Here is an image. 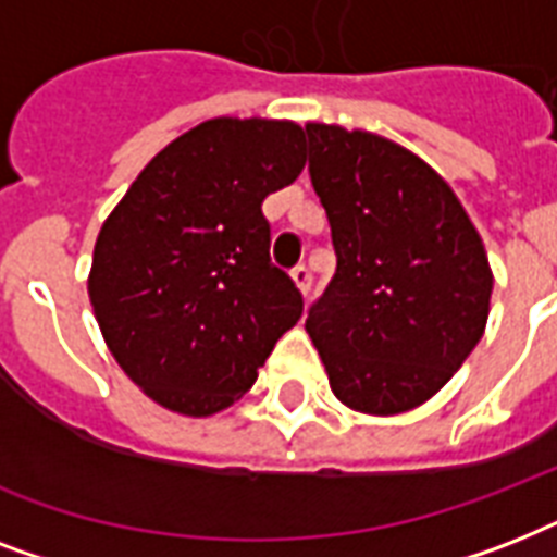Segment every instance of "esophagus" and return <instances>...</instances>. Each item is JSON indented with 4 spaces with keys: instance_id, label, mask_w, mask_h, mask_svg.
Instances as JSON below:
<instances>
[{
    "instance_id": "obj_1",
    "label": "esophagus",
    "mask_w": 557,
    "mask_h": 557,
    "mask_svg": "<svg viewBox=\"0 0 557 557\" xmlns=\"http://www.w3.org/2000/svg\"><path fill=\"white\" fill-rule=\"evenodd\" d=\"M292 280H295L297 288L304 295H309V288H312V271L306 269V265H297V269H292Z\"/></svg>"
}]
</instances>
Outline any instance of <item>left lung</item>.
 Here are the masks:
<instances>
[{
	"instance_id": "1",
	"label": "left lung",
	"mask_w": 557,
	"mask_h": 557,
	"mask_svg": "<svg viewBox=\"0 0 557 557\" xmlns=\"http://www.w3.org/2000/svg\"><path fill=\"white\" fill-rule=\"evenodd\" d=\"M306 135L338 257L306 332L344 405L405 413L483 338L494 286L483 239L445 178L405 147L326 124Z\"/></svg>"
}]
</instances>
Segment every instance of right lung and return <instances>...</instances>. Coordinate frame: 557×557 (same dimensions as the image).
Returning a JSON list of instances; mask_svg holds the SVG:
<instances>
[{"label": "right lung", "instance_id": "obj_1", "mask_svg": "<svg viewBox=\"0 0 557 557\" xmlns=\"http://www.w3.org/2000/svg\"><path fill=\"white\" fill-rule=\"evenodd\" d=\"M292 121L213 117L141 170L95 243L89 300L109 352L168 410L210 416L251 389L304 314L269 257L262 199L306 164Z\"/></svg>", "mask_w": 557, "mask_h": 557}]
</instances>
